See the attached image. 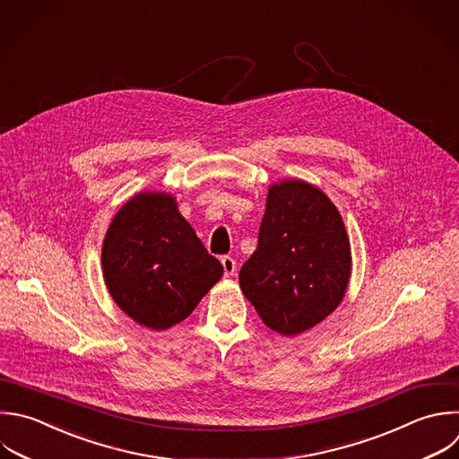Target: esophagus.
<instances>
[{
	"instance_id": "esophagus-1",
	"label": "esophagus",
	"mask_w": 459,
	"mask_h": 459,
	"mask_svg": "<svg viewBox=\"0 0 459 459\" xmlns=\"http://www.w3.org/2000/svg\"><path fill=\"white\" fill-rule=\"evenodd\" d=\"M221 262H222V267H224V274H226V276L235 274V271H237V262H235L231 256H222Z\"/></svg>"
}]
</instances>
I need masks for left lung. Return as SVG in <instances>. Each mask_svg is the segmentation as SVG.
<instances>
[{
    "mask_svg": "<svg viewBox=\"0 0 459 459\" xmlns=\"http://www.w3.org/2000/svg\"><path fill=\"white\" fill-rule=\"evenodd\" d=\"M351 271L350 240L332 201L305 181L269 188L256 251L238 281L262 321L301 333L341 303Z\"/></svg>",
    "mask_w": 459,
    "mask_h": 459,
    "instance_id": "8db88e82",
    "label": "left lung"
}]
</instances>
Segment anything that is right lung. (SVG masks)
Instances as JSON below:
<instances>
[{
    "mask_svg": "<svg viewBox=\"0 0 459 459\" xmlns=\"http://www.w3.org/2000/svg\"><path fill=\"white\" fill-rule=\"evenodd\" d=\"M106 285L136 323L165 330L186 319L222 276L167 194H138L113 219L104 247Z\"/></svg>",
    "mask_w": 459,
    "mask_h": 459,
    "instance_id": "add662e5",
    "label": "right lung"
}]
</instances>
